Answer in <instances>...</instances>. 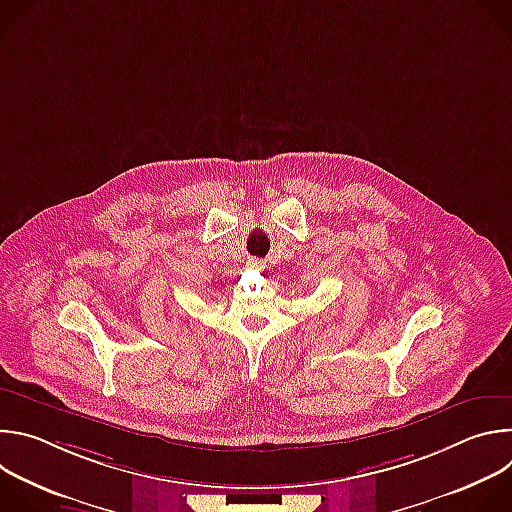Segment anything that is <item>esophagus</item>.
I'll return each mask as SVG.
<instances>
[{
  "mask_svg": "<svg viewBox=\"0 0 512 512\" xmlns=\"http://www.w3.org/2000/svg\"><path fill=\"white\" fill-rule=\"evenodd\" d=\"M249 267L255 271H263L265 269V261L263 259H249Z\"/></svg>",
  "mask_w": 512,
  "mask_h": 512,
  "instance_id": "1",
  "label": "esophagus"
}]
</instances>
